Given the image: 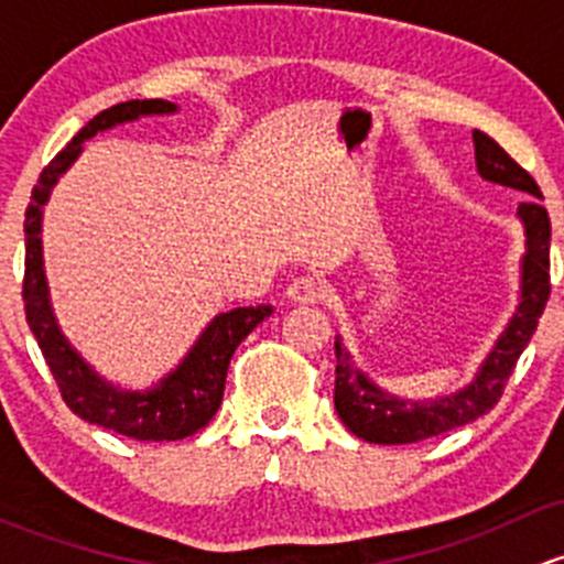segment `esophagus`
<instances>
[{"mask_svg":"<svg viewBox=\"0 0 564 564\" xmlns=\"http://www.w3.org/2000/svg\"><path fill=\"white\" fill-rule=\"evenodd\" d=\"M286 297L292 300V303H303V305L318 303V300L324 297V286L322 281H316V278H308V275L294 278L286 289Z\"/></svg>","mask_w":564,"mask_h":564,"instance_id":"esophagus-1","label":"esophagus"}]
</instances>
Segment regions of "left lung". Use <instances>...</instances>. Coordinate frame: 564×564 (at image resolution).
Masks as SVG:
<instances>
[{"label":"left lung","instance_id":"obj_1","mask_svg":"<svg viewBox=\"0 0 564 564\" xmlns=\"http://www.w3.org/2000/svg\"><path fill=\"white\" fill-rule=\"evenodd\" d=\"M471 139H475L477 172L482 180L524 191L532 198H543L534 176L519 166L491 135L475 130ZM519 215L527 229L521 305L469 388L458 390L456 395L436 398V401H398L390 392L379 390L371 379L362 377L351 362L349 351L335 338V412L351 434L366 442H377V445H409V442L429 440V436H440L471 423L497 406L521 351L538 329V318L543 316L551 294L549 213L540 202H521Z\"/></svg>","mask_w":564,"mask_h":564}]
</instances>
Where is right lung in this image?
<instances>
[{
	"label": "right lung",
	"instance_id": "right-lung-1",
	"mask_svg": "<svg viewBox=\"0 0 564 564\" xmlns=\"http://www.w3.org/2000/svg\"><path fill=\"white\" fill-rule=\"evenodd\" d=\"M176 111L169 100H128L117 104L98 117L89 119L78 135L67 141L54 161L40 172L37 185L32 187V202L26 207L24 235H26V259H24V297L26 322L32 335L37 338L40 351L48 362L56 379L62 401L73 414L108 431L130 436L139 442H174L193 436L202 431L218 412L224 401L226 371H229L231 355L237 346L248 338L250 329L264 322L272 314V305H250V308H235L220 314L209 322L202 338L196 340L185 360L176 371L169 373L158 388L147 392L117 390L100 379L82 357L73 351L65 335L56 327L54 314L48 305V286L43 275V253H40V215L56 176L65 172L82 152V144L93 139L98 130L113 128L119 122H133L141 113H172Z\"/></svg>",
	"mask_w": 564,
	"mask_h": 564
}]
</instances>
